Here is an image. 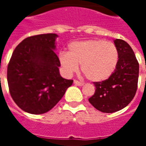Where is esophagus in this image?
<instances>
[{
    "instance_id": "1",
    "label": "esophagus",
    "mask_w": 146,
    "mask_h": 146,
    "mask_svg": "<svg viewBox=\"0 0 146 146\" xmlns=\"http://www.w3.org/2000/svg\"><path fill=\"white\" fill-rule=\"evenodd\" d=\"M73 83H74V84H75V85H76V86H83V84H84L82 82H80V81H78V80H75L73 81Z\"/></svg>"
}]
</instances>
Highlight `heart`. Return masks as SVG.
<instances>
[{
	"label": "heart",
	"mask_w": 146,
	"mask_h": 146,
	"mask_svg": "<svg viewBox=\"0 0 146 146\" xmlns=\"http://www.w3.org/2000/svg\"><path fill=\"white\" fill-rule=\"evenodd\" d=\"M118 61L116 45L102 39L73 42L69 45V53L59 54L61 66L66 74L77 71L80 65L82 73L93 82L107 80L116 70Z\"/></svg>",
	"instance_id": "1"
}]
</instances>
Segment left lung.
<instances>
[{
  "label": "left lung",
  "instance_id": "8db88e82",
  "mask_svg": "<svg viewBox=\"0 0 146 146\" xmlns=\"http://www.w3.org/2000/svg\"><path fill=\"white\" fill-rule=\"evenodd\" d=\"M114 44L119 51L116 70L107 80L94 82L95 92L88 99L102 113H115L126 107L134 98L138 88L139 64L132 48L120 39H116Z\"/></svg>",
  "mask_w": 146,
  "mask_h": 146
}]
</instances>
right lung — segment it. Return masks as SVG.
<instances>
[{
	"label": "right lung",
	"instance_id": "1",
	"mask_svg": "<svg viewBox=\"0 0 146 146\" xmlns=\"http://www.w3.org/2000/svg\"><path fill=\"white\" fill-rule=\"evenodd\" d=\"M55 33L24 39L15 48L8 66L11 96L21 110L31 114L48 112L60 101L73 80L62 77L54 52Z\"/></svg>",
	"mask_w": 146,
	"mask_h": 146
}]
</instances>
